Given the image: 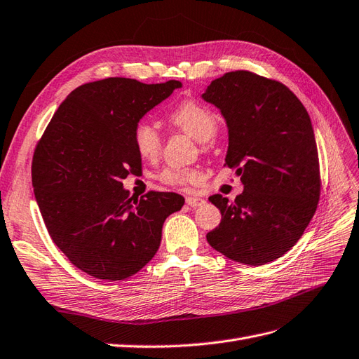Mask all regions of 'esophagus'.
<instances>
[{"instance_id":"1","label":"esophagus","mask_w":359,"mask_h":359,"mask_svg":"<svg viewBox=\"0 0 359 359\" xmlns=\"http://www.w3.org/2000/svg\"><path fill=\"white\" fill-rule=\"evenodd\" d=\"M186 203H187L189 206H191V208H198V206L205 205V201H203V199H201V198L189 196V198H186Z\"/></svg>"}]
</instances>
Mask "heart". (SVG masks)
<instances>
[{"mask_svg":"<svg viewBox=\"0 0 359 359\" xmlns=\"http://www.w3.org/2000/svg\"><path fill=\"white\" fill-rule=\"evenodd\" d=\"M169 121L178 127L181 132L187 133L199 142H208L217 135L219 130V118L206 107L194 99H187L181 102L175 109L169 114ZM133 144L137 154L144 160L154 161L161 154L163 139L156 126L149 123H139L133 132ZM158 181L170 187H184L187 184L199 178V172L193 168H177L170 166L163 169L158 175Z\"/></svg>","mask_w":359,"mask_h":359,"instance_id":"obj_1","label":"heart"}]
</instances>
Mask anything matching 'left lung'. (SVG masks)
Returning <instances> with one entry per match:
<instances>
[{
	"mask_svg": "<svg viewBox=\"0 0 359 359\" xmlns=\"http://www.w3.org/2000/svg\"><path fill=\"white\" fill-rule=\"evenodd\" d=\"M202 97L226 118L224 168L244 184L233 202L208 199L222 222L206 240L235 262H273L298 243L318 210L322 181L310 116L286 85L248 70L224 73Z\"/></svg>",
	"mask_w": 359,
	"mask_h": 359,
	"instance_id": "8db88e82",
	"label": "left lung"
}]
</instances>
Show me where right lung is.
Returning a JSON list of instances; mask_svg holds the SVG:
<instances>
[{"label":"right lung","mask_w":359,"mask_h":359,"mask_svg":"<svg viewBox=\"0 0 359 359\" xmlns=\"http://www.w3.org/2000/svg\"><path fill=\"white\" fill-rule=\"evenodd\" d=\"M181 86L107 78L73 90L53 114L34 149L31 180L46 229L83 273L124 280L157 253L177 193L128 198L123 180L142 158L133 144L139 119Z\"/></svg>","instance_id":"obj_1"}]
</instances>
